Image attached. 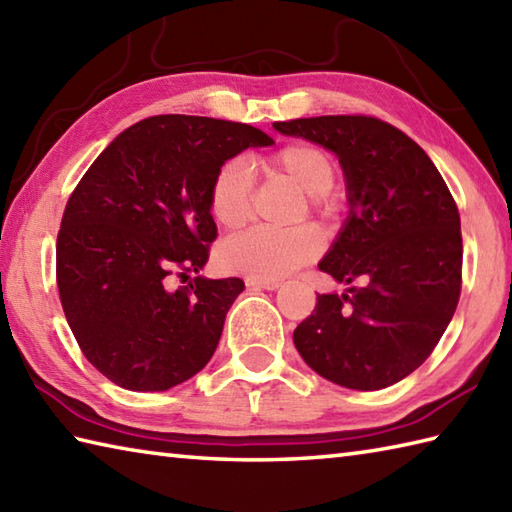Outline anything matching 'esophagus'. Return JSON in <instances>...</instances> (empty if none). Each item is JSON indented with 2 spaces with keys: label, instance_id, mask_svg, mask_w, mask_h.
I'll use <instances>...</instances> for the list:
<instances>
[{
  "label": "esophagus",
  "instance_id": "esophagus-1",
  "mask_svg": "<svg viewBox=\"0 0 512 512\" xmlns=\"http://www.w3.org/2000/svg\"><path fill=\"white\" fill-rule=\"evenodd\" d=\"M246 286H253V288H264V290H277L282 286L279 279H255V277H246Z\"/></svg>",
  "mask_w": 512,
  "mask_h": 512
}]
</instances>
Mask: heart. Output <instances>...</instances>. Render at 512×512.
Wrapping results in <instances>:
<instances>
[{"mask_svg":"<svg viewBox=\"0 0 512 512\" xmlns=\"http://www.w3.org/2000/svg\"><path fill=\"white\" fill-rule=\"evenodd\" d=\"M262 170L273 179H284L306 193L308 213L330 219L337 210V199L330 193L335 184V162L322 146L293 142L266 155ZM255 182L246 164L230 159L217 170L210 184L208 208L215 222L224 228H242L253 215ZM322 239L313 228L293 230L250 228L230 237L219 248V259L228 270L255 279L286 277L319 255Z\"/></svg>","mask_w":512,"mask_h":512,"instance_id":"obj_1","label":"heart"}]
</instances>
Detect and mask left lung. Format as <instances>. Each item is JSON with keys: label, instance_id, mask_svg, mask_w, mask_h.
I'll use <instances>...</instances> for the list:
<instances>
[{"label": "left lung", "instance_id": "obj_1", "mask_svg": "<svg viewBox=\"0 0 512 512\" xmlns=\"http://www.w3.org/2000/svg\"><path fill=\"white\" fill-rule=\"evenodd\" d=\"M273 126L339 157L350 215L319 270L362 282L348 295H317L293 333L299 355L344 388L397 384L433 353L462 293L455 199L424 148L382 119L322 115Z\"/></svg>", "mask_w": 512, "mask_h": 512}]
</instances>
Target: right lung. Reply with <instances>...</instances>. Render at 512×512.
<instances>
[{"instance_id": "1", "label": "right lung", "mask_w": 512, "mask_h": 512, "mask_svg": "<svg viewBox=\"0 0 512 512\" xmlns=\"http://www.w3.org/2000/svg\"><path fill=\"white\" fill-rule=\"evenodd\" d=\"M264 130L195 115L126 128L79 179L57 235V288L84 357L137 393L186 382L213 357L239 277H193L217 226L208 208L226 159L270 146Z\"/></svg>"}]
</instances>
